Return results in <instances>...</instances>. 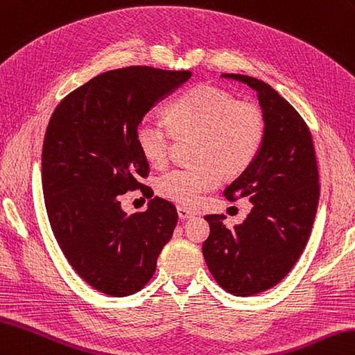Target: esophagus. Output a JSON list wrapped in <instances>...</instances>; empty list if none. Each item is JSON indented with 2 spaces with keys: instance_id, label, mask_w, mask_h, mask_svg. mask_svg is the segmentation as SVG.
Segmentation results:
<instances>
[{
  "instance_id": "1",
  "label": "esophagus",
  "mask_w": 355,
  "mask_h": 355,
  "mask_svg": "<svg viewBox=\"0 0 355 355\" xmlns=\"http://www.w3.org/2000/svg\"><path fill=\"white\" fill-rule=\"evenodd\" d=\"M177 213H178V218L180 219H187V218H192L193 216V213L189 210V209L183 207V205H178Z\"/></svg>"
}]
</instances>
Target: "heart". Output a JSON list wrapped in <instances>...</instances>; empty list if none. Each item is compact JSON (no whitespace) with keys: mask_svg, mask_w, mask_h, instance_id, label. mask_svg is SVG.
Segmentation results:
<instances>
[{"mask_svg":"<svg viewBox=\"0 0 355 355\" xmlns=\"http://www.w3.org/2000/svg\"><path fill=\"white\" fill-rule=\"evenodd\" d=\"M168 125L144 119L136 142L144 159L155 168L169 162L174 136L195 137V164L169 171L157 180V193L184 207H195L216 189L220 175L233 178L257 157L266 133L265 114L248 100L209 85L191 87L166 107Z\"/></svg>","mask_w":355,"mask_h":355,"instance_id":"1","label":"heart"}]
</instances>
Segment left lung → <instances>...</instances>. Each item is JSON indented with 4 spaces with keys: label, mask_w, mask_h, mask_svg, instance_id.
<instances>
[{
    "label": "left lung",
    "mask_w": 355,
    "mask_h": 355,
    "mask_svg": "<svg viewBox=\"0 0 355 355\" xmlns=\"http://www.w3.org/2000/svg\"><path fill=\"white\" fill-rule=\"evenodd\" d=\"M257 92L266 133L251 166L230 184L228 201L254 204L243 224L228 230L222 215H207L202 254L218 284L236 296L268 291L289 274L306 248L319 202V171L306 121L263 81L222 73Z\"/></svg>",
    "instance_id": "left-lung-1"
}]
</instances>
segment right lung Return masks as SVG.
Segmentation results:
<instances>
[{
    "instance_id": "add662e5",
    "label": "right lung",
    "mask_w": 355,
    "mask_h": 355,
    "mask_svg": "<svg viewBox=\"0 0 355 355\" xmlns=\"http://www.w3.org/2000/svg\"><path fill=\"white\" fill-rule=\"evenodd\" d=\"M191 71L128 66L100 73L55 107L42 148L49 224L72 269L95 291L128 296L153 278L177 225L175 205L155 196L127 215L119 196L150 192L136 131L144 114ZM153 196V195H151Z\"/></svg>"
}]
</instances>
